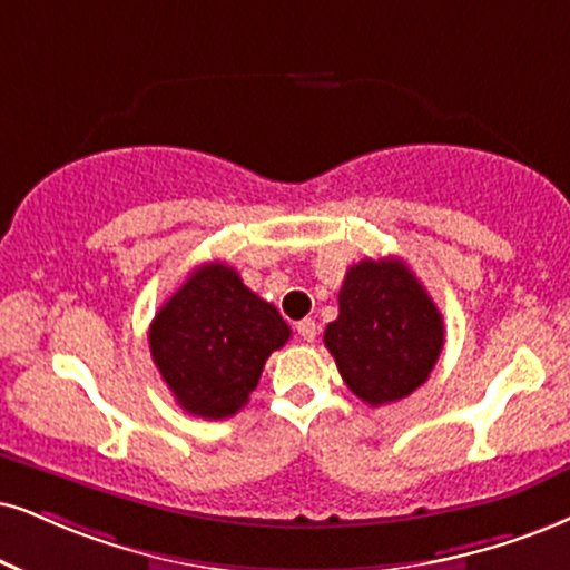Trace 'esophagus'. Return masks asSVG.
I'll list each match as a JSON object with an SVG mask.
<instances>
[{"label":"esophagus","mask_w":570,"mask_h":570,"mask_svg":"<svg viewBox=\"0 0 570 570\" xmlns=\"http://www.w3.org/2000/svg\"><path fill=\"white\" fill-rule=\"evenodd\" d=\"M296 333L304 343H312L314 338H317V325H314V320H301L296 325Z\"/></svg>","instance_id":"1"}]
</instances>
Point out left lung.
<instances>
[{"label": "left lung", "instance_id": "8db88e82", "mask_svg": "<svg viewBox=\"0 0 570 570\" xmlns=\"http://www.w3.org/2000/svg\"><path fill=\"white\" fill-rule=\"evenodd\" d=\"M351 393L381 406L420 389L444 348V320L399 258H364L346 272L338 320L325 330Z\"/></svg>", "mask_w": 570, "mask_h": 570}]
</instances>
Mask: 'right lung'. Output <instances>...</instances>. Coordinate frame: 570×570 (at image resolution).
<instances>
[{
	"label": "right lung",
	"mask_w": 570,
	"mask_h": 570,
	"mask_svg": "<svg viewBox=\"0 0 570 570\" xmlns=\"http://www.w3.org/2000/svg\"><path fill=\"white\" fill-rule=\"evenodd\" d=\"M291 327L243 285L229 264L208 262L158 308L150 356L177 404L206 420H224L248 404L272 351Z\"/></svg>",
	"instance_id": "1"
}]
</instances>
